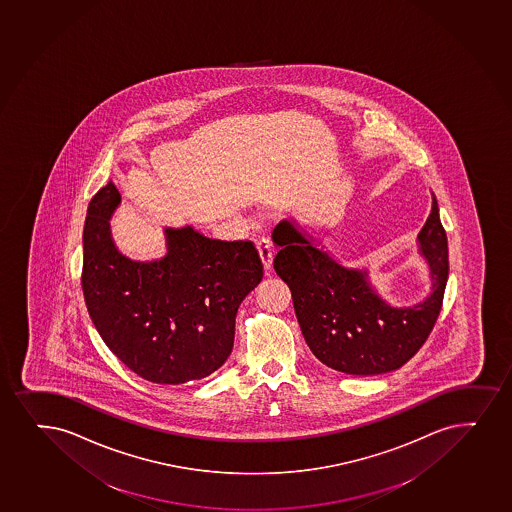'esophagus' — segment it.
Listing matches in <instances>:
<instances>
[{
  "instance_id": "34e87169",
  "label": "esophagus",
  "mask_w": 512,
  "mask_h": 512,
  "mask_svg": "<svg viewBox=\"0 0 512 512\" xmlns=\"http://www.w3.org/2000/svg\"><path fill=\"white\" fill-rule=\"evenodd\" d=\"M257 250H259L260 259H262L265 271H269L272 267V259H274V248H272L271 241L267 240V238H260L257 241Z\"/></svg>"
}]
</instances>
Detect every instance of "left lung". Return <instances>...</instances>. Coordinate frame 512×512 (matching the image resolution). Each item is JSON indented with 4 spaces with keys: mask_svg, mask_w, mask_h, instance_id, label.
Returning <instances> with one entry per match:
<instances>
[{
    "mask_svg": "<svg viewBox=\"0 0 512 512\" xmlns=\"http://www.w3.org/2000/svg\"><path fill=\"white\" fill-rule=\"evenodd\" d=\"M272 238L281 247L274 269L291 289L308 348L324 365L349 375H379L403 367L425 344L449 276L447 235L437 200L418 235L433 291L415 307L387 305L368 286L365 272L344 269L288 221L277 224Z\"/></svg>",
    "mask_w": 512,
    "mask_h": 512,
    "instance_id": "obj_1",
    "label": "left lung"
}]
</instances>
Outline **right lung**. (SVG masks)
I'll return each instance as SVG.
<instances>
[{"instance_id":"right-lung-1","label":"right lung","mask_w":512,"mask_h":512,"mask_svg":"<svg viewBox=\"0 0 512 512\" xmlns=\"http://www.w3.org/2000/svg\"><path fill=\"white\" fill-rule=\"evenodd\" d=\"M118 204L120 193L108 183L85 219L82 289L97 332L149 382L209 377L231 355L238 307L264 276L257 248L250 240H211L188 226L166 229L164 259L133 262L109 235Z\"/></svg>"}]
</instances>
